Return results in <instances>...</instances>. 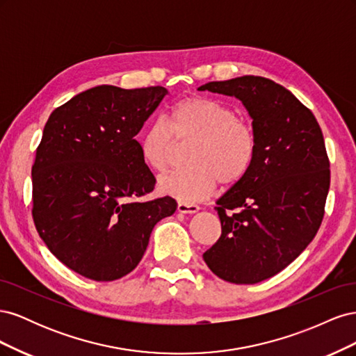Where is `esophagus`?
<instances>
[{"label":"esophagus","instance_id":"obj_1","mask_svg":"<svg viewBox=\"0 0 356 356\" xmlns=\"http://www.w3.org/2000/svg\"><path fill=\"white\" fill-rule=\"evenodd\" d=\"M197 211H199V207L195 203H186V202L178 203V212L181 213H196Z\"/></svg>","mask_w":356,"mask_h":356}]
</instances>
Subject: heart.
<instances>
[{"label": "heart", "mask_w": 356, "mask_h": 356, "mask_svg": "<svg viewBox=\"0 0 356 356\" xmlns=\"http://www.w3.org/2000/svg\"><path fill=\"white\" fill-rule=\"evenodd\" d=\"M175 141H195L188 153L191 166L160 178L159 188L186 203L207 199L218 182L232 186L243 179L257 154L252 129L230 106L207 96L178 101L170 108L168 124L157 120L145 127L139 136L143 161L156 172L166 170Z\"/></svg>", "instance_id": "1"}]
</instances>
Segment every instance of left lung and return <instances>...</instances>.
<instances>
[{"label":"left lung","mask_w":356,"mask_h":356,"mask_svg":"<svg viewBox=\"0 0 356 356\" xmlns=\"http://www.w3.org/2000/svg\"><path fill=\"white\" fill-rule=\"evenodd\" d=\"M199 90L242 101L257 139L250 172L217 200L221 236L203 260L227 282H261L293 263L319 230L330 188L324 136L307 106L268 79L243 75Z\"/></svg>","instance_id":"left-lung-1"}]
</instances>
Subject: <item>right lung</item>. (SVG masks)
Here are the masks:
<instances>
[{"label": "right lung", "instance_id": "obj_1", "mask_svg": "<svg viewBox=\"0 0 356 356\" xmlns=\"http://www.w3.org/2000/svg\"><path fill=\"white\" fill-rule=\"evenodd\" d=\"M168 95L161 86H96L53 111L32 165V218L60 263L98 282L141 261L154 225L177 209L153 200L156 178L135 136Z\"/></svg>", "mask_w": 356, "mask_h": 356}]
</instances>
